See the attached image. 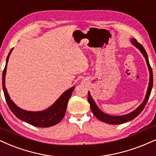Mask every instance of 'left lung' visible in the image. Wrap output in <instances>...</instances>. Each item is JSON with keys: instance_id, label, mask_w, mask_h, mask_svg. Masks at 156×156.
Listing matches in <instances>:
<instances>
[{"instance_id": "obj_1", "label": "left lung", "mask_w": 156, "mask_h": 156, "mask_svg": "<svg viewBox=\"0 0 156 156\" xmlns=\"http://www.w3.org/2000/svg\"><path fill=\"white\" fill-rule=\"evenodd\" d=\"M131 41H132V44L134 45V46H136V48H139L140 51L142 52V54H143V56L146 59V62H147L148 69H149L150 82H149V86H148L147 94H146L145 99H144L143 102H142V104L136 109V110L131 112V113H129L127 114V115H121V116H112V115H107V114L104 113V112L101 111V110L97 108V105L95 104L94 101L93 100V99L91 98V95H90V93L89 92L88 93V102H89V103L90 104V108H91V111H92L94 115H95V117H96L97 119L100 120L101 121L109 123V124H115V125L121 124V123L130 121L134 119H135V118H136V116H137L142 111V110H143L144 107H145L148 99H149L150 95H151L152 88H153V70H152L151 65H150V62H149V60H148L147 52L145 51V50H144L143 46H142L140 43H138L136 39L133 38Z\"/></svg>"}]
</instances>
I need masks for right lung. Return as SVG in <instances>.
I'll list each match as a JSON object with an SVG mask.
<instances>
[{
	"instance_id": "obj_1",
	"label": "right lung",
	"mask_w": 156,
	"mask_h": 156,
	"mask_svg": "<svg viewBox=\"0 0 156 156\" xmlns=\"http://www.w3.org/2000/svg\"><path fill=\"white\" fill-rule=\"evenodd\" d=\"M13 48L9 52L8 57L6 59V63L4 70L3 71V78H2V84H3V89L4 92V96L5 101L8 104L9 108H10L11 111L19 119L22 120L29 124L34 126L37 127H41V128H46V127H50L52 126L57 124L59 122L62 120L66 112L67 102L69 99L71 97L73 90L75 87L70 88L67 91L64 92L61 97L56 101L53 105L48 108L47 110L41 112H30L22 110V109L18 108L12 99L9 97V95L5 86V72H6L7 63H8L9 56L12 53Z\"/></svg>"
}]
</instances>
